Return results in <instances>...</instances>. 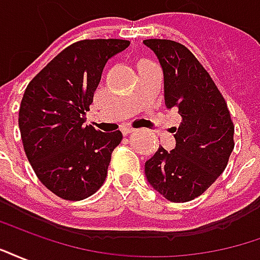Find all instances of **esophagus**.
<instances>
[{
    "label": "esophagus",
    "mask_w": 260,
    "mask_h": 260,
    "mask_svg": "<svg viewBox=\"0 0 260 260\" xmlns=\"http://www.w3.org/2000/svg\"><path fill=\"white\" fill-rule=\"evenodd\" d=\"M121 132H122L124 135H129V134H132V132H135V129H134V128H131V126H125V128L121 129Z\"/></svg>",
    "instance_id": "esophagus-1"
}]
</instances>
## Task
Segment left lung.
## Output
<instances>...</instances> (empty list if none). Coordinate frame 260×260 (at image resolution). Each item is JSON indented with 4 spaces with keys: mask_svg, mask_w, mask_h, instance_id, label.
<instances>
[{
    "mask_svg": "<svg viewBox=\"0 0 260 260\" xmlns=\"http://www.w3.org/2000/svg\"><path fill=\"white\" fill-rule=\"evenodd\" d=\"M164 74L166 107L182 118L175 147H158L145 164L150 185L171 202L201 196L227 167L234 149V124L212 76L188 48L174 40L147 39Z\"/></svg>",
    "mask_w": 260,
    "mask_h": 260,
    "instance_id": "left-lung-1",
    "label": "left lung"
}]
</instances>
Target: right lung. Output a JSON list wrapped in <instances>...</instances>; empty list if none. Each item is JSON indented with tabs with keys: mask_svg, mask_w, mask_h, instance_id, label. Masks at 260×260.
Instances as JSON below:
<instances>
[{
	"mask_svg": "<svg viewBox=\"0 0 260 260\" xmlns=\"http://www.w3.org/2000/svg\"><path fill=\"white\" fill-rule=\"evenodd\" d=\"M128 40H80L54 57L27 85L19 108V129L37 178L65 201H82L99 191L111 153L122 134L83 125L85 114L107 61Z\"/></svg>",
	"mask_w": 260,
	"mask_h": 260,
	"instance_id": "right-lung-1",
	"label": "right lung"
}]
</instances>
